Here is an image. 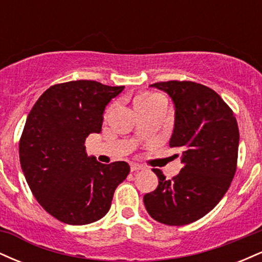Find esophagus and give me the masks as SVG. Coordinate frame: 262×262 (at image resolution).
Segmentation results:
<instances>
[{"instance_id": "1", "label": "esophagus", "mask_w": 262, "mask_h": 262, "mask_svg": "<svg viewBox=\"0 0 262 262\" xmlns=\"http://www.w3.org/2000/svg\"><path fill=\"white\" fill-rule=\"evenodd\" d=\"M144 167L141 166V165H138V164H130V170L133 171V172H138V171L143 170Z\"/></svg>"}]
</instances>
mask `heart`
<instances>
[{"instance_id": "heart-1", "label": "heart", "mask_w": 262, "mask_h": 262, "mask_svg": "<svg viewBox=\"0 0 262 262\" xmlns=\"http://www.w3.org/2000/svg\"><path fill=\"white\" fill-rule=\"evenodd\" d=\"M160 101H166V98L162 95H159V93L146 92L138 96V97L135 98L134 103L135 106H150V104H154L156 102Z\"/></svg>"}]
</instances>
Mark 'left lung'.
<instances>
[{
    "label": "left lung",
    "instance_id": "8db88e82",
    "mask_svg": "<svg viewBox=\"0 0 262 262\" xmlns=\"http://www.w3.org/2000/svg\"><path fill=\"white\" fill-rule=\"evenodd\" d=\"M150 86L166 92L175 104L170 146L181 151L183 166L172 180L152 169L159 185L144 196V204L150 217L162 224L193 223L217 206L235 175L236 119L221 96L201 83L167 81Z\"/></svg>",
    "mask_w": 262,
    "mask_h": 262
}]
</instances>
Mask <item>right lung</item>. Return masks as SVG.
<instances>
[{"label": "right lung", "instance_id": "1", "mask_svg": "<svg viewBox=\"0 0 262 262\" xmlns=\"http://www.w3.org/2000/svg\"><path fill=\"white\" fill-rule=\"evenodd\" d=\"M123 89L91 80L58 83L27 117L20 166L35 200L62 223L83 225L104 217L130 171L125 161L101 164L85 146L90 134L101 132L104 108Z\"/></svg>", "mask_w": 262, "mask_h": 262}]
</instances>
